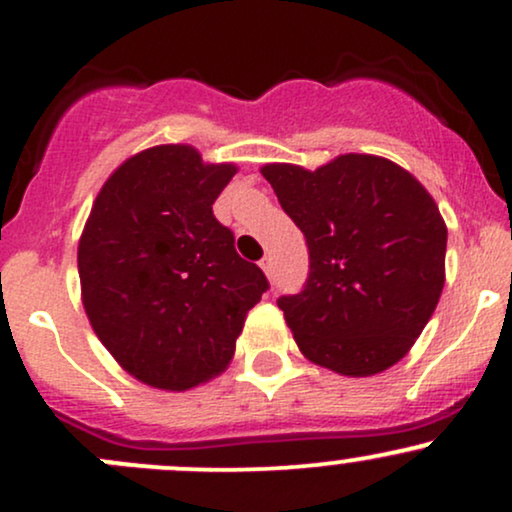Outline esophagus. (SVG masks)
Instances as JSON below:
<instances>
[{"mask_svg":"<svg viewBox=\"0 0 512 512\" xmlns=\"http://www.w3.org/2000/svg\"><path fill=\"white\" fill-rule=\"evenodd\" d=\"M260 267H262V272L267 274V276H272L274 274V262H272V257H262L260 260Z\"/></svg>","mask_w":512,"mask_h":512,"instance_id":"34e87169","label":"esophagus"}]
</instances>
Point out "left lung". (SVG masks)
<instances>
[{
	"label": "left lung",
	"mask_w": 512,
	"mask_h": 512,
	"mask_svg": "<svg viewBox=\"0 0 512 512\" xmlns=\"http://www.w3.org/2000/svg\"><path fill=\"white\" fill-rule=\"evenodd\" d=\"M262 175L308 243L303 289L276 301L298 349L351 378L395 366L445 284L448 228L433 197L397 163L368 154L317 170L269 163Z\"/></svg>",
	"instance_id": "obj_1"
}]
</instances>
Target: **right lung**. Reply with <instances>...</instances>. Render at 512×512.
Wrapping results in <instances>:
<instances>
[{
    "mask_svg": "<svg viewBox=\"0 0 512 512\" xmlns=\"http://www.w3.org/2000/svg\"><path fill=\"white\" fill-rule=\"evenodd\" d=\"M233 175L236 166L204 163L192 146H154L122 163L93 202L79 240L86 315L146 385L180 392L219 375L269 289L211 209Z\"/></svg>",
    "mask_w": 512,
    "mask_h": 512,
    "instance_id": "add662e5",
    "label": "right lung"
}]
</instances>
